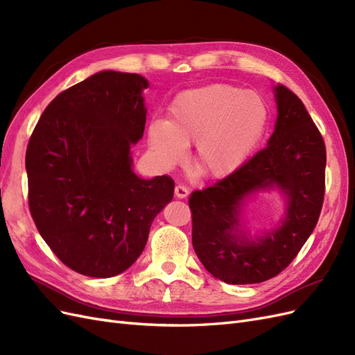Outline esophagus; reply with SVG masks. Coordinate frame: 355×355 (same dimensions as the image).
Here are the masks:
<instances>
[{"label": "esophagus", "instance_id": "esophagus-1", "mask_svg": "<svg viewBox=\"0 0 355 355\" xmlns=\"http://www.w3.org/2000/svg\"><path fill=\"white\" fill-rule=\"evenodd\" d=\"M188 194H189V191H188L187 187H184V185H176L175 187V196L178 198H187Z\"/></svg>", "mask_w": 355, "mask_h": 355}]
</instances>
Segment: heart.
Instances as JSON below:
<instances>
[{"label":"heart","instance_id":"heart-1","mask_svg":"<svg viewBox=\"0 0 355 355\" xmlns=\"http://www.w3.org/2000/svg\"><path fill=\"white\" fill-rule=\"evenodd\" d=\"M271 121L262 94L230 84L179 93L168 106V118L148 127V145L161 167H173L196 145L194 164L207 178L237 171L263 139Z\"/></svg>","mask_w":355,"mask_h":355}]
</instances>
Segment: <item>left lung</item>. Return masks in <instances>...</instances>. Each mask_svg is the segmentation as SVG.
<instances>
[{"instance_id":"1","label":"left lung","mask_w":355,"mask_h":355,"mask_svg":"<svg viewBox=\"0 0 355 355\" xmlns=\"http://www.w3.org/2000/svg\"><path fill=\"white\" fill-rule=\"evenodd\" d=\"M274 92L278 115L268 145L237 171L189 197L194 250L204 268L228 284L262 283L280 274L313 234L323 207V136L292 90L278 84ZM274 186L286 196V216L252 241L239 225L243 198Z\"/></svg>"}]
</instances>
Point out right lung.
<instances>
[{
  "mask_svg": "<svg viewBox=\"0 0 355 355\" xmlns=\"http://www.w3.org/2000/svg\"><path fill=\"white\" fill-rule=\"evenodd\" d=\"M148 85L139 73H94L59 93L31 135L29 211L51 252L78 274L108 278L130 268L173 198L170 176L148 180L132 168Z\"/></svg>",
  "mask_w": 355,
  "mask_h": 355,
  "instance_id": "obj_1",
  "label": "right lung"
}]
</instances>
